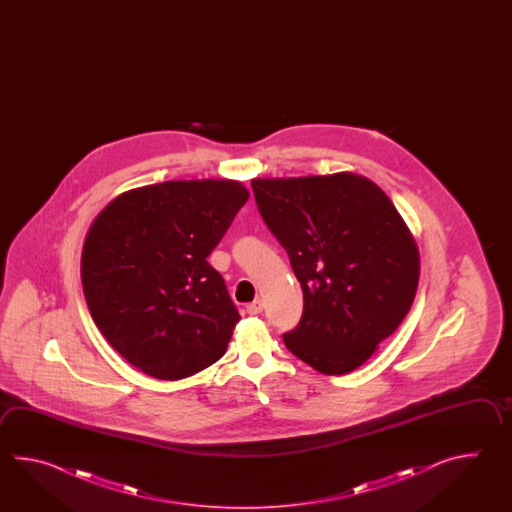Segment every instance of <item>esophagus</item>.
Instances as JSON below:
<instances>
[{"label": "esophagus", "instance_id": "esophagus-1", "mask_svg": "<svg viewBox=\"0 0 512 512\" xmlns=\"http://www.w3.org/2000/svg\"><path fill=\"white\" fill-rule=\"evenodd\" d=\"M263 311V302L261 300H254L251 304H247V313L249 315H260Z\"/></svg>", "mask_w": 512, "mask_h": 512}]
</instances>
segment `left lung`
Wrapping results in <instances>:
<instances>
[{
  "mask_svg": "<svg viewBox=\"0 0 512 512\" xmlns=\"http://www.w3.org/2000/svg\"><path fill=\"white\" fill-rule=\"evenodd\" d=\"M261 218L289 254L304 313L287 349L326 375L357 370L408 315L419 251L390 197L362 175L252 179Z\"/></svg>",
  "mask_w": 512,
  "mask_h": 512,
  "instance_id": "1",
  "label": "left lung"
}]
</instances>
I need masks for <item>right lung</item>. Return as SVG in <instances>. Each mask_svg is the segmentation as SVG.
<instances>
[{
  "instance_id": "1",
  "label": "right lung",
  "mask_w": 512,
  "mask_h": 512,
  "mask_svg": "<svg viewBox=\"0 0 512 512\" xmlns=\"http://www.w3.org/2000/svg\"><path fill=\"white\" fill-rule=\"evenodd\" d=\"M249 199L232 179L166 181L115 197L87 232L80 276L100 333L146 375L221 359L240 313L207 258Z\"/></svg>"
}]
</instances>
